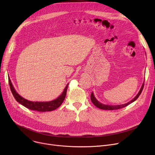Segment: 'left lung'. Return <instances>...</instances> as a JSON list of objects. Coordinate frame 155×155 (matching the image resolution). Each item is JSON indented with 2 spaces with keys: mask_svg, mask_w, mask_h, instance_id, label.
I'll list each match as a JSON object with an SVG mask.
<instances>
[{
  "mask_svg": "<svg viewBox=\"0 0 155 155\" xmlns=\"http://www.w3.org/2000/svg\"><path fill=\"white\" fill-rule=\"evenodd\" d=\"M143 87H144V83L142 85V87L140 89V92H138V94L136 95V96L134 97V98L131 100V101H129V102L126 103V104H122V105H105V104H103L101 102H99L98 101H97L95 97H94V93L92 92L91 94V101L92 102V103L95 105V106L97 107H98L99 109H103V110H117V109H121V108H123V107H126L127 105H128L129 104H130L131 103L134 102L138 97H139V96L140 95V94H141L142 92V91L143 89Z\"/></svg>",
  "mask_w": 155,
  "mask_h": 155,
  "instance_id": "1",
  "label": "left lung"
}]
</instances>
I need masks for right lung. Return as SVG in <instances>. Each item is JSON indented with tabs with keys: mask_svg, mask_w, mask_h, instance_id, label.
I'll list each match as a JSON object with an SVG mask.
<instances>
[{
	"mask_svg": "<svg viewBox=\"0 0 155 155\" xmlns=\"http://www.w3.org/2000/svg\"><path fill=\"white\" fill-rule=\"evenodd\" d=\"M9 82L11 91L12 93L13 96L14 97L15 99L17 101V102H18L21 105H22L23 106L26 107L29 109L36 110L38 112L52 111L57 108H58L63 103L65 97H66L67 91L68 86V84H67L66 87L64 88L62 94L58 97V98L53 101L49 102H32L24 99L23 97H22L20 95L18 94V92H16L14 89L11 80H9Z\"/></svg>",
	"mask_w": 155,
	"mask_h": 155,
	"instance_id": "obj_1",
	"label": "right lung"
}]
</instances>
